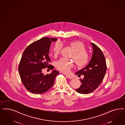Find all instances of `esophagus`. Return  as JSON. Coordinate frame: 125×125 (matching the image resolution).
<instances>
[{
  "mask_svg": "<svg viewBox=\"0 0 125 125\" xmlns=\"http://www.w3.org/2000/svg\"><path fill=\"white\" fill-rule=\"evenodd\" d=\"M66 77H67V78H69V79H73V77L72 76L69 75H66Z\"/></svg>",
  "mask_w": 125,
  "mask_h": 125,
  "instance_id": "esophagus-1",
  "label": "esophagus"
}]
</instances>
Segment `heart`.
I'll use <instances>...</instances> for the list:
<instances>
[{"mask_svg": "<svg viewBox=\"0 0 125 125\" xmlns=\"http://www.w3.org/2000/svg\"><path fill=\"white\" fill-rule=\"evenodd\" d=\"M70 47L73 50L71 57L74 59L77 66L82 67L87 64L89 61V55L86 51V48L84 44L81 41H74L69 43ZM62 47V44L60 42H57L55 44L53 52L55 57L58 56ZM73 65V61L61 58L56 63V68L60 71L67 73L69 72Z\"/></svg>", "mask_w": 125, "mask_h": 125, "instance_id": "1", "label": "heart"}]
</instances>
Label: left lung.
Here are the masks:
<instances>
[{"mask_svg": "<svg viewBox=\"0 0 125 125\" xmlns=\"http://www.w3.org/2000/svg\"><path fill=\"white\" fill-rule=\"evenodd\" d=\"M93 47V56L84 69L75 73L80 76L84 75L83 79H81L80 87L75 90L81 94H88L92 93L100 85L103 80L107 70V66L104 56L99 48L94 43H91Z\"/></svg>", "mask_w": 125, "mask_h": 125, "instance_id": "1", "label": "left lung"}]
</instances>
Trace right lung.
Returning <instances> with one entry per match:
<instances>
[{"mask_svg":"<svg viewBox=\"0 0 125 125\" xmlns=\"http://www.w3.org/2000/svg\"><path fill=\"white\" fill-rule=\"evenodd\" d=\"M56 38L44 37L29 45L22 54L19 65V73L21 81L29 92L35 94L45 93L54 84L59 72L53 70L44 75L42 69L49 68L50 59L48 56L50 47Z\"/></svg>","mask_w":125,"mask_h":125,"instance_id":"right-lung-1","label":"right lung"}]
</instances>
